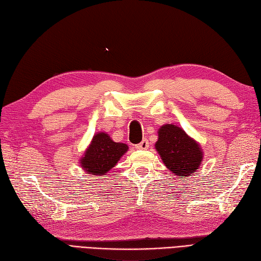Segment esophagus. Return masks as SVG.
<instances>
[{
	"instance_id": "esophagus-1",
	"label": "esophagus",
	"mask_w": 261,
	"mask_h": 261,
	"mask_svg": "<svg viewBox=\"0 0 261 261\" xmlns=\"http://www.w3.org/2000/svg\"><path fill=\"white\" fill-rule=\"evenodd\" d=\"M135 147L137 148V150H146V148H148V141L143 140L140 144H137Z\"/></svg>"
}]
</instances>
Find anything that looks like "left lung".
I'll return each instance as SVG.
<instances>
[{
	"mask_svg": "<svg viewBox=\"0 0 261 261\" xmlns=\"http://www.w3.org/2000/svg\"><path fill=\"white\" fill-rule=\"evenodd\" d=\"M155 148L164 166L179 178H187L203 161V151L194 138L177 125L166 124L158 130Z\"/></svg>",
	"mask_w": 261,
	"mask_h": 261,
	"instance_id": "left-lung-1",
	"label": "left lung"
}]
</instances>
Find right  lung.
Masks as SVG:
<instances>
[{
  "mask_svg": "<svg viewBox=\"0 0 261 261\" xmlns=\"http://www.w3.org/2000/svg\"><path fill=\"white\" fill-rule=\"evenodd\" d=\"M128 151L124 143L114 142L107 133L99 132L92 138L84 155L80 160L83 171L93 175H105Z\"/></svg>",
  "mask_w": 261,
  "mask_h": 261,
  "instance_id": "add662e5",
  "label": "right lung"
}]
</instances>
